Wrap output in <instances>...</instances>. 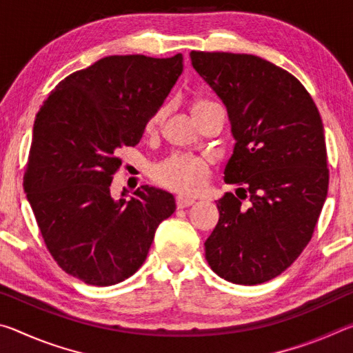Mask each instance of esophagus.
Segmentation results:
<instances>
[{"label":"esophagus","instance_id":"34e87169","mask_svg":"<svg viewBox=\"0 0 353 353\" xmlns=\"http://www.w3.org/2000/svg\"><path fill=\"white\" fill-rule=\"evenodd\" d=\"M176 204H177V208H185V207L193 205L194 199H190V198H187V196H177Z\"/></svg>","mask_w":353,"mask_h":353}]
</instances>
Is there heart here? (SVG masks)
<instances>
[{"instance_id":"obj_1","label":"heart","mask_w":353,"mask_h":353,"mask_svg":"<svg viewBox=\"0 0 353 353\" xmlns=\"http://www.w3.org/2000/svg\"><path fill=\"white\" fill-rule=\"evenodd\" d=\"M210 105H214V103L198 101L193 105V115H198L199 112ZM165 115V107H160V109L155 110L146 121L148 132H155L162 126ZM152 174L160 185L185 194L198 193V191L205 187L208 181L207 165L201 159L193 157V155H172V157L166 159L165 162L155 166Z\"/></svg>"}]
</instances>
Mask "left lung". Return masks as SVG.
Here are the masks:
<instances>
[{
	"label": "left lung",
	"mask_w": 353,
	"mask_h": 353,
	"mask_svg": "<svg viewBox=\"0 0 353 353\" xmlns=\"http://www.w3.org/2000/svg\"><path fill=\"white\" fill-rule=\"evenodd\" d=\"M190 57L225 105L236 141L224 181L241 185L252 202L244 208L232 193L216 202L205 259L227 282H268L305 249L327 198L319 110L294 76L265 59L204 51Z\"/></svg>",
	"instance_id": "left-lung-1"
}]
</instances>
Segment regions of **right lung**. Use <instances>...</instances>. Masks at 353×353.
Wrapping results in <instances>:
<instances>
[{
  "label": "right lung",
  "mask_w": 353,
  "mask_h": 353,
  "mask_svg": "<svg viewBox=\"0 0 353 353\" xmlns=\"http://www.w3.org/2000/svg\"><path fill=\"white\" fill-rule=\"evenodd\" d=\"M183 70L168 59L109 56L56 85L35 115L23 188L52 259L88 285L126 280L145 263L174 196L148 187L113 199L119 148L135 146Z\"/></svg>",
  "instance_id": "1"
}]
</instances>
